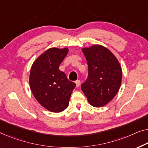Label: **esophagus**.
<instances>
[{
  "instance_id": "1",
  "label": "esophagus",
  "mask_w": 148,
  "mask_h": 148,
  "mask_svg": "<svg viewBox=\"0 0 148 148\" xmlns=\"http://www.w3.org/2000/svg\"><path fill=\"white\" fill-rule=\"evenodd\" d=\"M75 83H76V87L77 88H78V87H79V86H80V80H76V82H75Z\"/></svg>"
}]
</instances>
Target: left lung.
Listing matches in <instances>:
<instances>
[{
  "label": "left lung",
  "mask_w": 148,
  "mask_h": 148,
  "mask_svg": "<svg viewBox=\"0 0 148 148\" xmlns=\"http://www.w3.org/2000/svg\"><path fill=\"white\" fill-rule=\"evenodd\" d=\"M88 66V76L81 86L90 105L102 107L113 99L120 89L122 67L109 49L100 45L82 48Z\"/></svg>",
  "instance_id": "1"
}]
</instances>
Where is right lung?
Returning <instances> with one entry per match:
<instances>
[{
    "instance_id": "right-lung-1",
    "label": "right lung",
    "mask_w": 148,
    "mask_h": 148,
    "mask_svg": "<svg viewBox=\"0 0 148 148\" xmlns=\"http://www.w3.org/2000/svg\"><path fill=\"white\" fill-rule=\"evenodd\" d=\"M68 48H50L40 55L30 68L29 84L40 104L48 111L60 112L67 108L76 84L59 70Z\"/></svg>"
}]
</instances>
